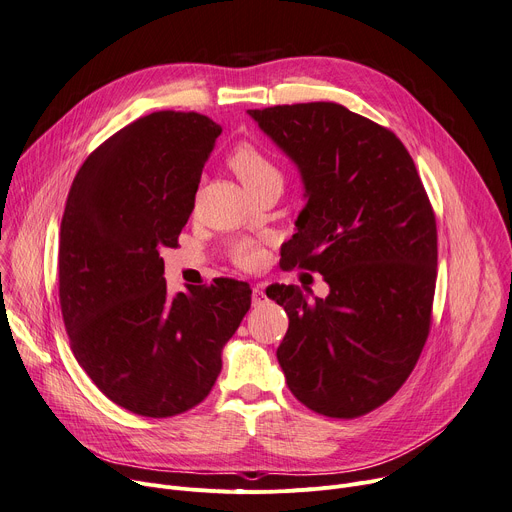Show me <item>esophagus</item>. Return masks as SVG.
Wrapping results in <instances>:
<instances>
[{
  "label": "esophagus",
  "mask_w": 512,
  "mask_h": 512,
  "mask_svg": "<svg viewBox=\"0 0 512 512\" xmlns=\"http://www.w3.org/2000/svg\"><path fill=\"white\" fill-rule=\"evenodd\" d=\"M266 302V294H264V287L262 285H256L252 289V304L254 306H262Z\"/></svg>",
  "instance_id": "obj_1"
}]
</instances>
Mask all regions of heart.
<instances>
[{"label": "heart", "mask_w": 512, "mask_h": 512, "mask_svg": "<svg viewBox=\"0 0 512 512\" xmlns=\"http://www.w3.org/2000/svg\"><path fill=\"white\" fill-rule=\"evenodd\" d=\"M229 166L250 193L266 183L281 181V173L275 162L252 143H241L231 154ZM231 258L235 264L241 266V269H256L264 258V252L252 241H237L231 248Z\"/></svg>", "instance_id": "heart-1"}]
</instances>
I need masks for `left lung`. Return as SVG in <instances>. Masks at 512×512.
<instances>
[{
	"label": "left lung",
	"instance_id": "obj_1",
	"mask_svg": "<svg viewBox=\"0 0 512 512\" xmlns=\"http://www.w3.org/2000/svg\"><path fill=\"white\" fill-rule=\"evenodd\" d=\"M296 164L306 206L281 264L319 271L327 298L273 285L289 316L277 348L287 387L325 417L367 415L425 346L437 277L435 216L402 141L333 102L248 110Z\"/></svg>",
	"mask_w": 512,
	"mask_h": 512
}]
</instances>
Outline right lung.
<instances>
[{
	"mask_svg": "<svg viewBox=\"0 0 512 512\" xmlns=\"http://www.w3.org/2000/svg\"><path fill=\"white\" fill-rule=\"evenodd\" d=\"M198 112H152L106 139L72 181L60 227V306L70 348L114 404L164 419L200 404L252 304L248 283L168 294L202 168L221 135Z\"/></svg>",
	"mask_w": 512,
	"mask_h": 512,
	"instance_id": "1",
	"label": "right lung"
}]
</instances>
